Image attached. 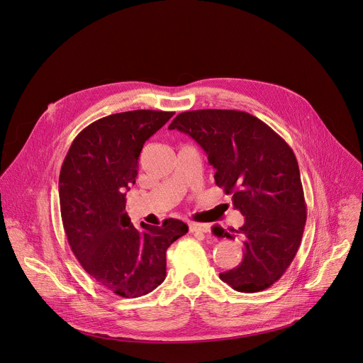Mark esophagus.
Wrapping results in <instances>:
<instances>
[{"mask_svg": "<svg viewBox=\"0 0 363 363\" xmlns=\"http://www.w3.org/2000/svg\"><path fill=\"white\" fill-rule=\"evenodd\" d=\"M189 231L191 233H202V234H206V233H210L211 231V228H210V225H206V224H189Z\"/></svg>", "mask_w": 363, "mask_h": 363, "instance_id": "34e87169", "label": "esophagus"}]
</instances>
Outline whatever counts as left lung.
Masks as SVG:
<instances>
[{"label":"left lung","instance_id":"obj_1","mask_svg":"<svg viewBox=\"0 0 363 363\" xmlns=\"http://www.w3.org/2000/svg\"><path fill=\"white\" fill-rule=\"evenodd\" d=\"M169 129L189 135L216 168V184L233 195L245 221L217 237H240L242 262L220 274L234 290L269 289L289 269L300 247L306 202L297 160L287 142L269 125L241 111L202 109L179 113Z\"/></svg>","mask_w":363,"mask_h":363}]
</instances>
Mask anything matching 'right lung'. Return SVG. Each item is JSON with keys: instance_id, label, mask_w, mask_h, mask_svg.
Here are the masks:
<instances>
[{"instance_id": "add662e5", "label": "right lung", "mask_w": 363, "mask_h": 363, "mask_svg": "<svg viewBox=\"0 0 363 363\" xmlns=\"http://www.w3.org/2000/svg\"><path fill=\"white\" fill-rule=\"evenodd\" d=\"M174 112L130 111L101 118L73 140L59 178L60 211L69 245L82 267L121 297H139L167 276V250L188 233L168 218L136 230L125 211L143 143Z\"/></svg>"}]
</instances>
